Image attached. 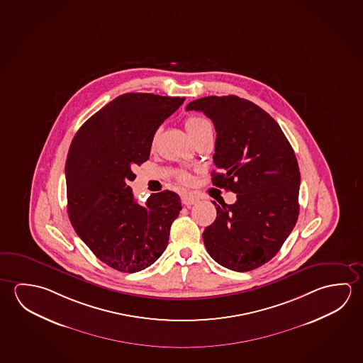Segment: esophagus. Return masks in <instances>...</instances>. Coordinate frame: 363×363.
I'll return each mask as SVG.
<instances>
[{
    "label": "esophagus",
    "instance_id": "esophagus-1",
    "mask_svg": "<svg viewBox=\"0 0 363 363\" xmlns=\"http://www.w3.org/2000/svg\"><path fill=\"white\" fill-rule=\"evenodd\" d=\"M199 202V197L195 195H184L182 196V203L186 206H191V205H195Z\"/></svg>",
    "mask_w": 363,
    "mask_h": 363
}]
</instances>
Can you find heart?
I'll return each mask as SVG.
<instances>
[{
  "label": "heart",
  "mask_w": 363,
  "mask_h": 363,
  "mask_svg": "<svg viewBox=\"0 0 363 363\" xmlns=\"http://www.w3.org/2000/svg\"><path fill=\"white\" fill-rule=\"evenodd\" d=\"M208 125H210V123H208V120L200 118V116H190L184 123L186 130L189 131L191 137L197 134L199 131H201L205 126H208ZM179 177L182 182H189L190 181V176L187 173L184 172V171H181L179 173Z\"/></svg>",
  "instance_id": "obj_1"
}]
</instances>
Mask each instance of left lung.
<instances>
[{
    "label": "left lung",
    "instance_id": "obj_1",
    "mask_svg": "<svg viewBox=\"0 0 363 363\" xmlns=\"http://www.w3.org/2000/svg\"><path fill=\"white\" fill-rule=\"evenodd\" d=\"M186 110L205 113L216 130L213 184L237 194L216 206L202 238L223 267L247 272L272 259L298 216L300 171L294 149L269 113L238 96H208Z\"/></svg>",
    "mask_w": 363,
    "mask_h": 363
}]
</instances>
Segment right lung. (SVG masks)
I'll list each match as a JSON object with an SVG mask.
<instances>
[{"instance_id":"obj_1","label":"right lung","mask_w":363,"mask_h":363,"mask_svg":"<svg viewBox=\"0 0 363 363\" xmlns=\"http://www.w3.org/2000/svg\"><path fill=\"white\" fill-rule=\"evenodd\" d=\"M184 97L124 94L84 123L66 161L67 211L72 225L100 261L134 274L166 250L181 211L176 192L152 194L144 205L129 186L148 161L155 131Z\"/></svg>"}]
</instances>
